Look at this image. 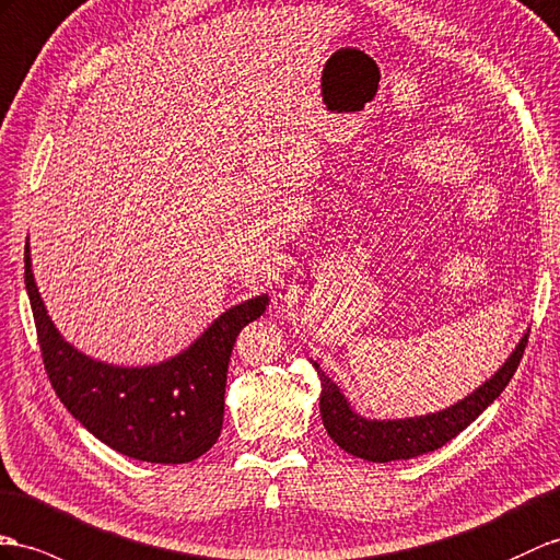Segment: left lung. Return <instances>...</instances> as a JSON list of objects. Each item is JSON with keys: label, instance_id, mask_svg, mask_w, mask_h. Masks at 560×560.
Masks as SVG:
<instances>
[{"label": "left lung", "instance_id": "left-lung-1", "mask_svg": "<svg viewBox=\"0 0 560 560\" xmlns=\"http://www.w3.org/2000/svg\"><path fill=\"white\" fill-rule=\"evenodd\" d=\"M529 332V330H527ZM527 332L515 345L511 357L506 359L499 371L470 392L466 399L446 406L438 413L416 416V418H397V420H371L363 418L351 408L347 397L330 377H327L320 365L313 361L320 375V416L323 425L330 434L332 442L345 448L347 454L373 460V463H389V460H406L422 454H430L434 448L444 446L448 440H454L458 432L466 430L470 422L480 416L485 408L492 404L499 394L506 389L515 373L517 363L523 359L527 345Z\"/></svg>", "mask_w": 560, "mask_h": 560}]
</instances>
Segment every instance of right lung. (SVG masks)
Here are the masks:
<instances>
[{
  "mask_svg": "<svg viewBox=\"0 0 560 560\" xmlns=\"http://www.w3.org/2000/svg\"><path fill=\"white\" fill-rule=\"evenodd\" d=\"M25 290L45 371L61 404L94 438L147 463H189L223 428L228 363L244 325L261 318L268 294L223 311L185 351L154 365H114L68 345L51 323L25 242Z\"/></svg>",
  "mask_w": 560,
  "mask_h": 560,
  "instance_id": "1",
  "label": "right lung"
}]
</instances>
